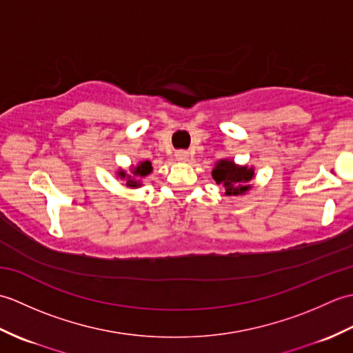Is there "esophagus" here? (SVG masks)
<instances>
[{
  "mask_svg": "<svg viewBox=\"0 0 353 353\" xmlns=\"http://www.w3.org/2000/svg\"><path fill=\"white\" fill-rule=\"evenodd\" d=\"M176 159L179 162H186L190 159V152L188 150H177L176 152Z\"/></svg>",
  "mask_w": 353,
  "mask_h": 353,
  "instance_id": "34e87169",
  "label": "esophagus"
}]
</instances>
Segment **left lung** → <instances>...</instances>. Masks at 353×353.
Instances as JSON below:
<instances>
[{
	"mask_svg": "<svg viewBox=\"0 0 353 353\" xmlns=\"http://www.w3.org/2000/svg\"><path fill=\"white\" fill-rule=\"evenodd\" d=\"M253 168L247 167H238L232 161H220L212 170L214 181L223 185L226 190V196H238L250 188L249 181L253 177Z\"/></svg>",
	"mask_w": 353,
	"mask_h": 353,
	"instance_id": "obj_1",
	"label": "left lung"
}]
</instances>
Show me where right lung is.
<instances>
[{"mask_svg": "<svg viewBox=\"0 0 353 353\" xmlns=\"http://www.w3.org/2000/svg\"><path fill=\"white\" fill-rule=\"evenodd\" d=\"M132 172H133V176H137V177H144V176L150 174V172H152V162H148V161L141 162L137 168H132ZM119 177L127 179V186H130V188H137V186L141 185L138 179L127 176L124 171H119Z\"/></svg>", "mask_w": 353, "mask_h": 353, "instance_id": "1", "label": "right lung"}]
</instances>
